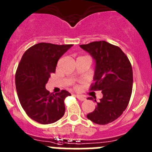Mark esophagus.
Masks as SVG:
<instances>
[{"label":"esophagus","instance_id":"esophagus-1","mask_svg":"<svg viewBox=\"0 0 152 152\" xmlns=\"http://www.w3.org/2000/svg\"><path fill=\"white\" fill-rule=\"evenodd\" d=\"M76 97H77L78 99H79V101H81V102H83V101H85V100L86 99V98H85L84 96H83V95H76Z\"/></svg>","mask_w":152,"mask_h":152}]
</instances>
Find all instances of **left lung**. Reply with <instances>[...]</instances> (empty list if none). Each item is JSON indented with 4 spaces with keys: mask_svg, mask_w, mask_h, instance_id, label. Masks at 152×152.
Returning <instances> with one entry per match:
<instances>
[{
    "mask_svg": "<svg viewBox=\"0 0 152 152\" xmlns=\"http://www.w3.org/2000/svg\"><path fill=\"white\" fill-rule=\"evenodd\" d=\"M80 48L95 60V83L91 90L102 91L103 95L98 102L95 99V110L87 114V118L105 125L117 120L129 104L133 82L132 66L120 48L105 41L81 45Z\"/></svg>",
    "mask_w": 152,
    "mask_h": 152,
    "instance_id": "obj_1",
    "label": "left lung"
}]
</instances>
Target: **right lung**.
Wrapping results in <instances>:
<instances>
[{
  "mask_svg": "<svg viewBox=\"0 0 152 152\" xmlns=\"http://www.w3.org/2000/svg\"><path fill=\"white\" fill-rule=\"evenodd\" d=\"M72 46L41 42L29 48L19 64L15 83L20 104L39 124H53L64 115V99L71 94L62 90L54 95L45 86L50 73H55L58 60Z\"/></svg>",
  "mask_w": 152,
  "mask_h": 152,
  "instance_id": "right-lung-1",
  "label": "right lung"
}]
</instances>
